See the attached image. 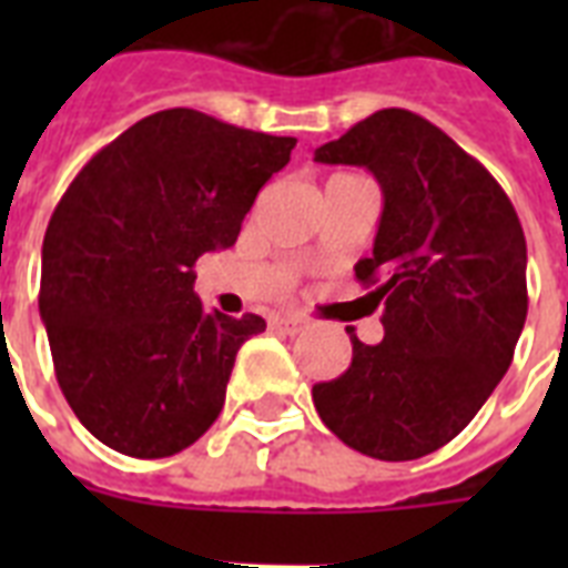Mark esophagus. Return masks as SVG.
Here are the masks:
<instances>
[{
  "label": "esophagus",
  "mask_w": 568,
  "mask_h": 568,
  "mask_svg": "<svg viewBox=\"0 0 568 568\" xmlns=\"http://www.w3.org/2000/svg\"><path fill=\"white\" fill-rule=\"evenodd\" d=\"M267 324H271V329H280V333H288V336L310 327V321L303 318V315H271Z\"/></svg>",
  "instance_id": "esophagus-1"
}]
</instances>
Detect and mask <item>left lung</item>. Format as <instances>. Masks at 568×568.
Listing matches in <instances>:
<instances>
[{
    "label": "left lung",
    "mask_w": 568,
    "mask_h": 568,
    "mask_svg": "<svg viewBox=\"0 0 568 568\" xmlns=\"http://www.w3.org/2000/svg\"><path fill=\"white\" fill-rule=\"evenodd\" d=\"M315 162L356 164L383 191L374 250L356 280L383 301L379 345L347 327L354 359L312 386L321 422L374 459H418L493 395L528 318V244L510 196L430 120L374 111Z\"/></svg>",
    "instance_id": "obj_1"
}]
</instances>
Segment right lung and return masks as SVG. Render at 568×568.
<instances>
[{
    "label": "right lung",
    "mask_w": 568,
    "mask_h": 568,
    "mask_svg": "<svg viewBox=\"0 0 568 568\" xmlns=\"http://www.w3.org/2000/svg\"><path fill=\"white\" fill-rule=\"evenodd\" d=\"M294 144L168 109L70 182L43 239L40 318L58 386L102 445L171 457L221 415L235 354L265 318L205 312L191 267L235 244Z\"/></svg>",
    "instance_id": "right-lung-1"
}]
</instances>
